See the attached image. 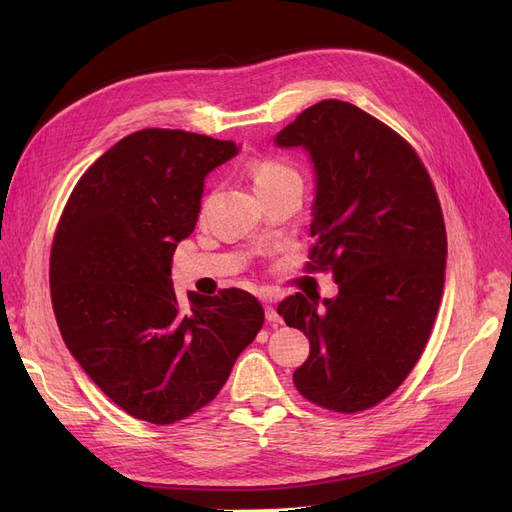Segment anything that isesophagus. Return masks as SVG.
Returning a JSON list of instances; mask_svg holds the SVG:
<instances>
[{"mask_svg": "<svg viewBox=\"0 0 512 512\" xmlns=\"http://www.w3.org/2000/svg\"><path fill=\"white\" fill-rule=\"evenodd\" d=\"M265 319L270 321L272 326H278V324H282V317L278 315V311H276V307H274L272 303H265Z\"/></svg>", "mask_w": 512, "mask_h": 512, "instance_id": "1", "label": "esophagus"}]
</instances>
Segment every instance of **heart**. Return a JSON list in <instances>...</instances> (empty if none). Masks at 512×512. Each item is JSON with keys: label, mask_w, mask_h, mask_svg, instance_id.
I'll return each instance as SVG.
<instances>
[{"label": "heart", "mask_w": 512, "mask_h": 512, "mask_svg": "<svg viewBox=\"0 0 512 512\" xmlns=\"http://www.w3.org/2000/svg\"><path fill=\"white\" fill-rule=\"evenodd\" d=\"M251 176H253L257 193L270 191V188H276L288 180H301L297 170H292L290 166H286V164H282V161H276V159L255 161V164L251 166Z\"/></svg>", "instance_id": "obj_1"}]
</instances>
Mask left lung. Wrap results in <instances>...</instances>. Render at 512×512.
Instances as JSON below:
<instances>
[{
	"instance_id": "left-lung-1",
	"label": "left lung",
	"mask_w": 512,
	"mask_h": 512,
	"mask_svg": "<svg viewBox=\"0 0 512 512\" xmlns=\"http://www.w3.org/2000/svg\"><path fill=\"white\" fill-rule=\"evenodd\" d=\"M315 172L311 270H332L334 299H284L278 313L311 344L292 382L315 405L365 411L421 357L444 292L446 228L413 147L357 105L319 101L274 137Z\"/></svg>"
}]
</instances>
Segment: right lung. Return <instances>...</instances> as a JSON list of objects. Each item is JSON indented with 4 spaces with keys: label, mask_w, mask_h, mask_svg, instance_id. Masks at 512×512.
<instances>
[{
    "label": "right lung",
    "mask_w": 512,
    "mask_h": 512,
    "mask_svg": "<svg viewBox=\"0 0 512 512\" xmlns=\"http://www.w3.org/2000/svg\"><path fill=\"white\" fill-rule=\"evenodd\" d=\"M232 141L145 128L80 176L51 247L49 286L62 338L89 378L128 415L170 425L218 396L263 326L253 294L172 286V255L197 226L211 170Z\"/></svg>",
    "instance_id": "right-lung-1"
}]
</instances>
